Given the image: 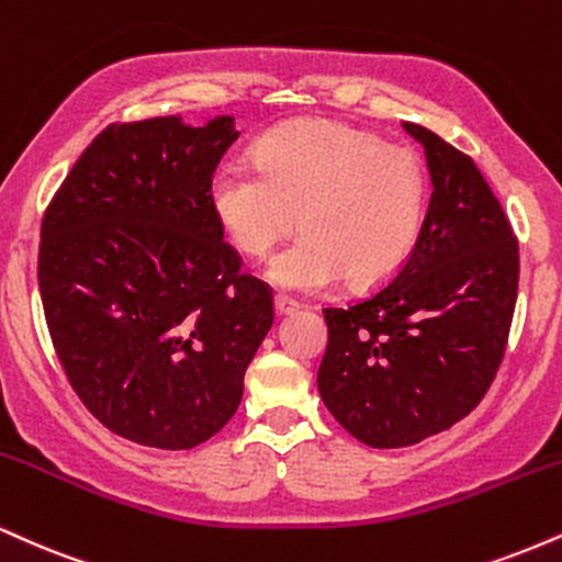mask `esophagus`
<instances>
[{
    "instance_id": "obj_1",
    "label": "esophagus",
    "mask_w": 562,
    "mask_h": 562,
    "mask_svg": "<svg viewBox=\"0 0 562 562\" xmlns=\"http://www.w3.org/2000/svg\"><path fill=\"white\" fill-rule=\"evenodd\" d=\"M274 308H277V314H293V311H299V301H293L290 295L277 293L274 295Z\"/></svg>"
}]
</instances>
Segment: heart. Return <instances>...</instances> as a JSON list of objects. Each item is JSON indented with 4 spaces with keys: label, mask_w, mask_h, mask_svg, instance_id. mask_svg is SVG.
<instances>
[{
    "label": "heart",
    "mask_w": 562,
    "mask_h": 562,
    "mask_svg": "<svg viewBox=\"0 0 562 562\" xmlns=\"http://www.w3.org/2000/svg\"><path fill=\"white\" fill-rule=\"evenodd\" d=\"M429 175L414 148L335 120L277 127L254 146V167L225 165L212 206L235 246L263 259L295 227L299 243L269 263L277 285L301 293L387 282L427 222Z\"/></svg>",
    "instance_id": "heart-1"
}]
</instances>
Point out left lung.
I'll return each mask as SVG.
<instances>
[{
    "label": "left lung",
    "instance_id": "obj_1",
    "mask_svg": "<svg viewBox=\"0 0 562 562\" xmlns=\"http://www.w3.org/2000/svg\"><path fill=\"white\" fill-rule=\"evenodd\" d=\"M427 154V222L387 285L324 308L319 395L369 448H405L476 408L503 363L518 295V240L469 154L403 123Z\"/></svg>",
    "mask_w": 562,
    "mask_h": 562
}]
</instances>
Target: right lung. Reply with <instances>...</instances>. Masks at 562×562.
Here are the masks:
<instances>
[{"mask_svg": "<svg viewBox=\"0 0 562 562\" xmlns=\"http://www.w3.org/2000/svg\"><path fill=\"white\" fill-rule=\"evenodd\" d=\"M235 138L233 117L112 123L44 212L38 290L67 382L146 448L191 450L225 427L274 322L272 288L240 272L212 206Z\"/></svg>", "mask_w": 562, "mask_h": 562, "instance_id": "right-lung-1", "label": "right lung"}]
</instances>
